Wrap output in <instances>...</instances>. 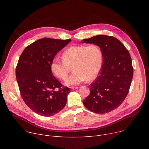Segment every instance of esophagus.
Instances as JSON below:
<instances>
[{
  "mask_svg": "<svg viewBox=\"0 0 149 149\" xmlns=\"http://www.w3.org/2000/svg\"><path fill=\"white\" fill-rule=\"evenodd\" d=\"M71 88L72 90H77V88H78V87H71Z\"/></svg>",
  "mask_w": 149,
  "mask_h": 149,
  "instance_id": "obj_1",
  "label": "esophagus"
}]
</instances>
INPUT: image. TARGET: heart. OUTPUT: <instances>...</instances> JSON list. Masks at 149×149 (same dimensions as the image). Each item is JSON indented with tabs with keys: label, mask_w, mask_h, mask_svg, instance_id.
<instances>
[{
	"label": "heart",
	"mask_w": 149,
	"mask_h": 149,
	"mask_svg": "<svg viewBox=\"0 0 149 149\" xmlns=\"http://www.w3.org/2000/svg\"><path fill=\"white\" fill-rule=\"evenodd\" d=\"M62 60L52 59L50 68L58 78L65 80L70 67L74 73L65 81L67 86H75L86 81L94 79L98 74L102 62V54L100 47L92 44L88 46L75 45L66 49L62 55Z\"/></svg>",
	"instance_id": "b5f03b06"
}]
</instances>
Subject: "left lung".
I'll use <instances>...</instances> for the list:
<instances>
[{"instance_id":"obj_1","label":"left lung","mask_w":149,"mask_h":149,"mask_svg":"<svg viewBox=\"0 0 149 149\" xmlns=\"http://www.w3.org/2000/svg\"><path fill=\"white\" fill-rule=\"evenodd\" d=\"M81 42L98 46L103 58L100 75L90 85V94L83 104L93 113H109L124 101L129 91L133 76L129 52L113 36L97 35Z\"/></svg>"}]
</instances>
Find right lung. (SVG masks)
I'll list each match as a JSON object with an SVG mask.
<instances>
[{
	"label": "right lung",
	"instance_id": "obj_1",
	"mask_svg": "<svg viewBox=\"0 0 149 149\" xmlns=\"http://www.w3.org/2000/svg\"><path fill=\"white\" fill-rule=\"evenodd\" d=\"M71 40L40 39L26 47L19 57L16 77L20 95L28 107L39 115L52 116L67 104L70 88L62 87L53 75L50 65L56 54Z\"/></svg>",
	"mask_w": 149,
	"mask_h": 149
}]
</instances>
